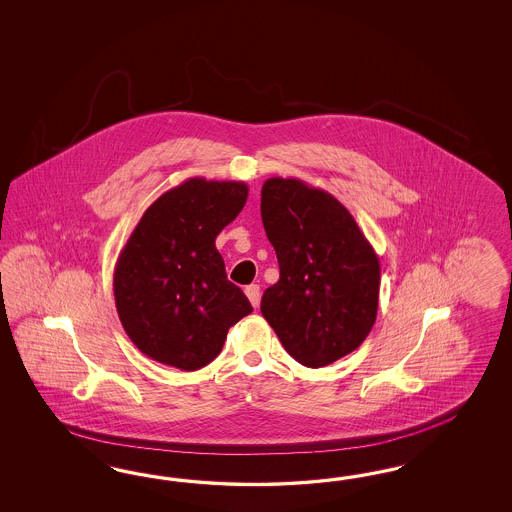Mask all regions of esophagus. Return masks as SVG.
Instances as JSON below:
<instances>
[{
  "mask_svg": "<svg viewBox=\"0 0 512 512\" xmlns=\"http://www.w3.org/2000/svg\"><path fill=\"white\" fill-rule=\"evenodd\" d=\"M246 296H248L253 308H259V302H261V289H259V285H248L246 287Z\"/></svg>",
  "mask_w": 512,
  "mask_h": 512,
  "instance_id": "obj_1",
  "label": "esophagus"
}]
</instances>
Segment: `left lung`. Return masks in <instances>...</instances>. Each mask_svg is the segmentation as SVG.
Returning a JSON list of instances; mask_svg holds the SVG:
<instances>
[{"label": "left lung", "mask_w": 512, "mask_h": 512, "mask_svg": "<svg viewBox=\"0 0 512 512\" xmlns=\"http://www.w3.org/2000/svg\"><path fill=\"white\" fill-rule=\"evenodd\" d=\"M261 217L279 263L261 311L291 357L323 368L370 334L381 264L355 217L325 189L298 178H268Z\"/></svg>", "instance_id": "obj_1"}]
</instances>
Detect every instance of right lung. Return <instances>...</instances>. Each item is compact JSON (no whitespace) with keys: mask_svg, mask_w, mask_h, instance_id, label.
<instances>
[{"mask_svg":"<svg viewBox=\"0 0 512 512\" xmlns=\"http://www.w3.org/2000/svg\"><path fill=\"white\" fill-rule=\"evenodd\" d=\"M244 182L187 178L148 206L114 268L125 334L146 357L195 372L253 308L216 248L248 201Z\"/></svg>","mask_w":512,"mask_h":512,"instance_id":"add662e5","label":"right lung"}]
</instances>
